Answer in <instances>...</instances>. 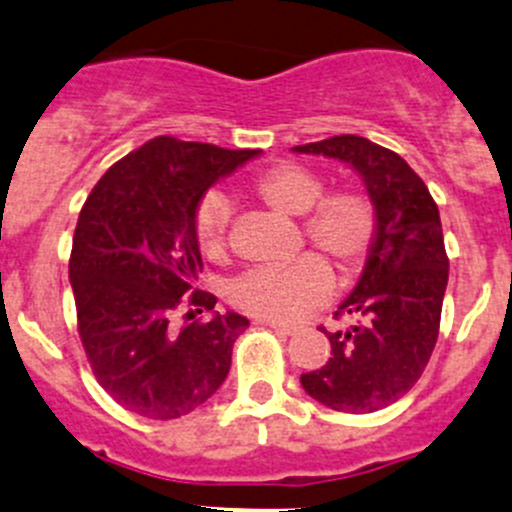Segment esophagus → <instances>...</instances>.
I'll return each mask as SVG.
<instances>
[{
  "mask_svg": "<svg viewBox=\"0 0 512 512\" xmlns=\"http://www.w3.org/2000/svg\"><path fill=\"white\" fill-rule=\"evenodd\" d=\"M262 325H267L270 327L272 332H277V335H282V337H287V335H295V327L292 325H285V322H262Z\"/></svg>",
  "mask_w": 512,
  "mask_h": 512,
  "instance_id": "1",
  "label": "esophagus"
}]
</instances>
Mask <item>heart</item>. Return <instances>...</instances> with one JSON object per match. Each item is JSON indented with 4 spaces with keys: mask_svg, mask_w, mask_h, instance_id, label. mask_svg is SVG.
Returning a JSON list of instances; mask_svg holds the SVG:
<instances>
[{
    "mask_svg": "<svg viewBox=\"0 0 512 512\" xmlns=\"http://www.w3.org/2000/svg\"><path fill=\"white\" fill-rule=\"evenodd\" d=\"M320 172L295 162H282L252 182L250 192L270 210L300 217V242H310L335 262L342 280H355L370 262L380 237V215L365 192H327ZM230 202L210 192L195 210V240L210 260L227 252ZM332 270L320 255L305 252L282 267L252 270L232 285L230 300L245 315L267 322H295L327 300Z\"/></svg>",
    "mask_w": 512,
    "mask_h": 512,
    "instance_id": "b5f03b06",
    "label": "heart"
}]
</instances>
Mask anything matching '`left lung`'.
<instances>
[{
	"label": "left lung",
	"instance_id": "1",
	"mask_svg": "<svg viewBox=\"0 0 512 512\" xmlns=\"http://www.w3.org/2000/svg\"><path fill=\"white\" fill-rule=\"evenodd\" d=\"M347 162L362 175L380 215V237L362 280L337 307L350 325L327 332L332 355L300 377L317 403L337 413H375L423 375L440 332L448 252L433 195L398 155L357 135L295 147Z\"/></svg>",
	"mask_w": 512,
	"mask_h": 512
}]
</instances>
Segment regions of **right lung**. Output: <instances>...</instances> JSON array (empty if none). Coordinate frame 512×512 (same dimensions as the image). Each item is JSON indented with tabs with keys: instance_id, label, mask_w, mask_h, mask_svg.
Instances as JSON below:
<instances>
[{
	"instance_id": "add662e5",
	"label": "right lung",
	"mask_w": 512,
	"mask_h": 512,
	"mask_svg": "<svg viewBox=\"0 0 512 512\" xmlns=\"http://www.w3.org/2000/svg\"><path fill=\"white\" fill-rule=\"evenodd\" d=\"M257 150L155 137L114 162L79 212L69 255L77 330L104 393L137 415L175 420L215 395L250 320H200L217 297L202 272L195 210L215 180ZM191 307L185 328L171 325Z\"/></svg>"
}]
</instances>
